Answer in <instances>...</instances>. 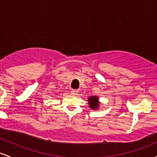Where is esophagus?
<instances>
[{"instance_id":"obj_1","label":"esophagus","mask_w":157,"mask_h":157,"mask_svg":"<svg viewBox=\"0 0 157 157\" xmlns=\"http://www.w3.org/2000/svg\"><path fill=\"white\" fill-rule=\"evenodd\" d=\"M79 92V90L78 89H72L71 90V94L74 95H76L77 94V93Z\"/></svg>"}]
</instances>
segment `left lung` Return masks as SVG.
Instances as JSON below:
<instances>
[{
  "mask_svg": "<svg viewBox=\"0 0 157 157\" xmlns=\"http://www.w3.org/2000/svg\"><path fill=\"white\" fill-rule=\"evenodd\" d=\"M88 102L89 108L91 110H98L100 108V102L97 96H90L88 98Z\"/></svg>",
  "mask_w": 157,
  "mask_h": 157,
  "instance_id": "obj_1",
  "label": "left lung"
}]
</instances>
